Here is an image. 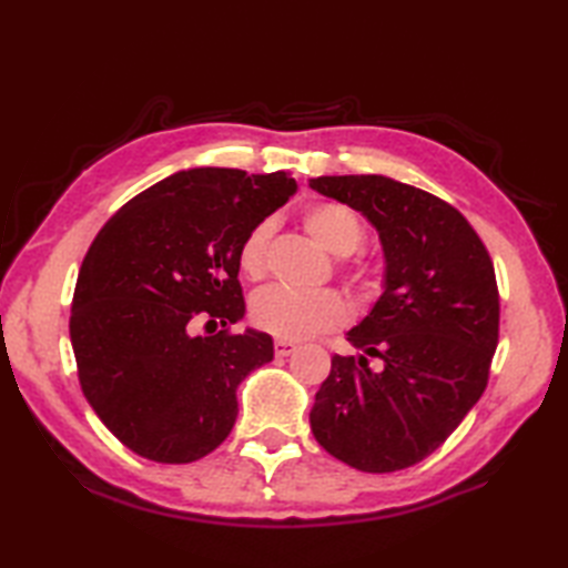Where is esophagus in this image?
<instances>
[{
  "instance_id": "34e87169",
  "label": "esophagus",
  "mask_w": 568,
  "mask_h": 568,
  "mask_svg": "<svg viewBox=\"0 0 568 568\" xmlns=\"http://www.w3.org/2000/svg\"><path fill=\"white\" fill-rule=\"evenodd\" d=\"M273 348H275V356H291L297 348V344L291 339H275Z\"/></svg>"
}]
</instances>
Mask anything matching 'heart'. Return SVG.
<instances>
[{
	"label": "heart",
	"mask_w": 568,
	"mask_h": 568,
	"mask_svg": "<svg viewBox=\"0 0 568 568\" xmlns=\"http://www.w3.org/2000/svg\"><path fill=\"white\" fill-rule=\"evenodd\" d=\"M300 220H303L305 232L334 256H346L356 251L366 234L361 216L348 204L332 200L312 202L303 210ZM271 234L273 224L263 220L253 224L241 239L236 263L248 281H263L268 273ZM342 268L356 297L373 300L378 295L383 268L376 258L358 253L354 258H346ZM346 320L348 307L342 295L334 291H293V287L275 285L251 300V322L258 329L283 336V339H305V336L342 327Z\"/></svg>",
	"instance_id": "b5f03b06"
}]
</instances>
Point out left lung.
I'll return each instance as SVG.
<instances>
[{"label":"left lung","instance_id":"obj_1","mask_svg":"<svg viewBox=\"0 0 568 568\" xmlns=\"http://www.w3.org/2000/svg\"><path fill=\"white\" fill-rule=\"evenodd\" d=\"M310 185L364 212L388 263L385 293L346 336L358 356L332 358L312 434L366 474L415 466L488 385L500 332L490 253L466 216L432 192L383 175H324Z\"/></svg>","mask_w":568,"mask_h":568}]
</instances>
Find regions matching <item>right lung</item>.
Returning a JSON list of instances; mask_svg holds the SVG:
<instances>
[{"label":"right lung","instance_id":"1","mask_svg":"<svg viewBox=\"0 0 568 568\" xmlns=\"http://www.w3.org/2000/svg\"><path fill=\"white\" fill-rule=\"evenodd\" d=\"M297 190L283 171L192 168L129 200L80 265L70 312L78 381L131 452L190 464L220 446L239 413L236 385L273 358L244 317L236 251ZM205 324L207 337L194 334Z\"/></svg>","mask_w":568,"mask_h":568}]
</instances>
